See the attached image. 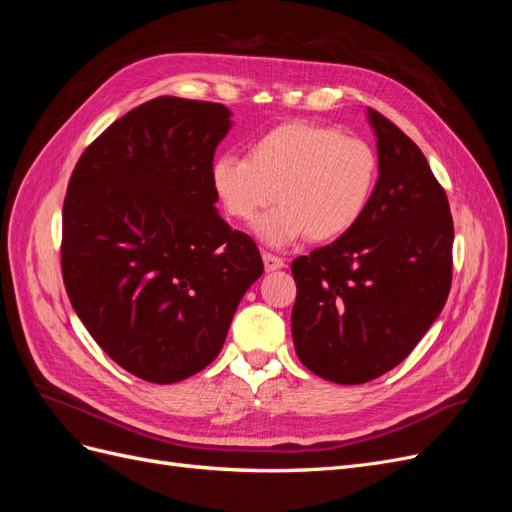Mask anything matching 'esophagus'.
<instances>
[{
  "label": "esophagus",
  "instance_id": "obj_1",
  "mask_svg": "<svg viewBox=\"0 0 512 512\" xmlns=\"http://www.w3.org/2000/svg\"><path fill=\"white\" fill-rule=\"evenodd\" d=\"M262 262H265V269H267V271H277V269L284 267V260H282L280 256L269 254V252L262 254Z\"/></svg>",
  "mask_w": 512,
  "mask_h": 512
}]
</instances>
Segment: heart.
<instances>
[{
	"instance_id": "obj_1",
	"label": "heart",
	"mask_w": 512,
	"mask_h": 512,
	"mask_svg": "<svg viewBox=\"0 0 512 512\" xmlns=\"http://www.w3.org/2000/svg\"><path fill=\"white\" fill-rule=\"evenodd\" d=\"M211 188L235 222L250 224L277 194V207L256 224L271 247L307 237L329 243L350 232L374 198L380 158L374 145L314 121H286L260 134L247 158L220 156Z\"/></svg>"
}]
</instances>
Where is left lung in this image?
Returning <instances> with one entry per match:
<instances>
[{
    "label": "left lung",
    "instance_id": "8db88e82",
    "mask_svg": "<svg viewBox=\"0 0 512 512\" xmlns=\"http://www.w3.org/2000/svg\"><path fill=\"white\" fill-rule=\"evenodd\" d=\"M378 138L374 198L350 232L292 262L290 329L301 363L337 384L399 365L442 312L453 280V218L423 151L367 111Z\"/></svg>",
    "mask_w": 512,
    "mask_h": 512
}]
</instances>
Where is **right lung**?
<instances>
[{
    "label": "right lung",
    "mask_w": 512,
    "mask_h": 512,
    "mask_svg": "<svg viewBox=\"0 0 512 512\" xmlns=\"http://www.w3.org/2000/svg\"><path fill=\"white\" fill-rule=\"evenodd\" d=\"M224 104L153 98L108 126L74 166L61 273L85 329L136 378L170 384L220 354L237 305L265 271L211 188Z\"/></svg>",
    "instance_id": "right-lung-1"
}]
</instances>
